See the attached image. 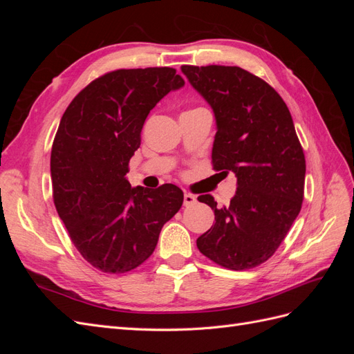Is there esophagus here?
<instances>
[{"label":"esophagus","instance_id":"1","mask_svg":"<svg viewBox=\"0 0 354 354\" xmlns=\"http://www.w3.org/2000/svg\"><path fill=\"white\" fill-rule=\"evenodd\" d=\"M196 202V196L192 195V194H185V207H190L194 205Z\"/></svg>","mask_w":354,"mask_h":354}]
</instances>
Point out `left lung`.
Masks as SVG:
<instances>
[{"mask_svg":"<svg viewBox=\"0 0 354 354\" xmlns=\"http://www.w3.org/2000/svg\"><path fill=\"white\" fill-rule=\"evenodd\" d=\"M181 71L216 115L212 168L238 177L230 205L198 198L216 216L198 250L229 270L254 269L279 248L303 205L306 158L291 113L272 85L239 66Z\"/></svg>","mask_w":354,"mask_h":354,"instance_id":"8db88e82","label":"left lung"}]
</instances>
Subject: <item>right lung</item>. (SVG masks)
<instances>
[{"mask_svg": "<svg viewBox=\"0 0 354 354\" xmlns=\"http://www.w3.org/2000/svg\"><path fill=\"white\" fill-rule=\"evenodd\" d=\"M173 68L116 69L82 88L51 147L53 201L75 248L103 273H127L151 257L183 203L174 185L131 187L125 178L156 103L185 85Z\"/></svg>", "mask_w": 354, "mask_h": 354, "instance_id": "right-lung-1", "label": "right lung"}]
</instances>
